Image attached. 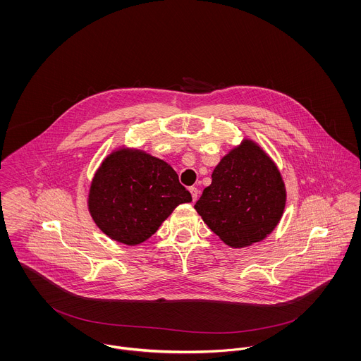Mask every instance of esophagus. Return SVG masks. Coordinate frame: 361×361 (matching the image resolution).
I'll use <instances>...</instances> for the list:
<instances>
[{"instance_id":"34e87169","label":"esophagus","mask_w":361,"mask_h":361,"mask_svg":"<svg viewBox=\"0 0 361 361\" xmlns=\"http://www.w3.org/2000/svg\"><path fill=\"white\" fill-rule=\"evenodd\" d=\"M190 192H191V196H192V200L196 202V199H197V196H199V191H197V188L191 187V188H190Z\"/></svg>"}]
</instances>
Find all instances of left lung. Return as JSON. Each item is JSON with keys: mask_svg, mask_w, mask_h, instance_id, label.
Masks as SVG:
<instances>
[{"mask_svg": "<svg viewBox=\"0 0 361 361\" xmlns=\"http://www.w3.org/2000/svg\"><path fill=\"white\" fill-rule=\"evenodd\" d=\"M195 210L233 249L264 240L278 226L286 187L276 164L252 140L232 148L216 166Z\"/></svg>", "mask_w": 361, "mask_h": 361, "instance_id": "left-lung-1", "label": "left lung"}]
</instances>
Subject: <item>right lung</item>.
I'll return each mask as SVG.
<instances>
[{"instance_id": "obj_1", "label": "right lung", "mask_w": 361, "mask_h": 361, "mask_svg": "<svg viewBox=\"0 0 361 361\" xmlns=\"http://www.w3.org/2000/svg\"><path fill=\"white\" fill-rule=\"evenodd\" d=\"M192 202L177 173L145 151L121 147L96 170L87 195L94 224L110 239L136 246L181 203Z\"/></svg>"}]
</instances>
